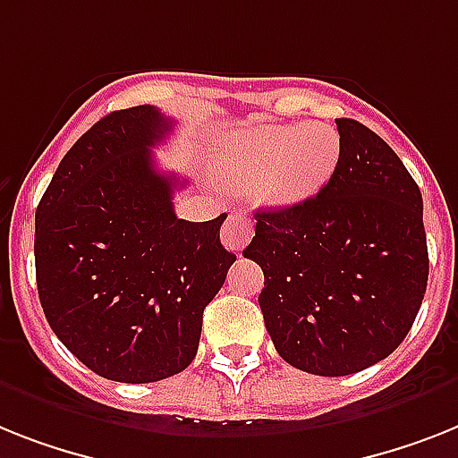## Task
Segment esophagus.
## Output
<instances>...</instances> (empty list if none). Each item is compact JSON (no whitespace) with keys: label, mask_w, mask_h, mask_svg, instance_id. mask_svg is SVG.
<instances>
[{"label":"esophagus","mask_w":458,"mask_h":458,"mask_svg":"<svg viewBox=\"0 0 458 458\" xmlns=\"http://www.w3.org/2000/svg\"><path fill=\"white\" fill-rule=\"evenodd\" d=\"M252 238V222L245 217L241 210H233L229 217H226L225 226H222V243L229 248V250L241 252L245 245L250 243Z\"/></svg>","instance_id":"1"}]
</instances>
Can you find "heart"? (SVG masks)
Returning a JSON list of instances; mask_svg holds the SVG:
<instances>
[{"label": "heart", "mask_w": 458, "mask_h": 458, "mask_svg": "<svg viewBox=\"0 0 458 458\" xmlns=\"http://www.w3.org/2000/svg\"><path fill=\"white\" fill-rule=\"evenodd\" d=\"M342 142L327 123H264L248 128L229 147L225 180L255 184L257 201L288 208L318 194L339 164Z\"/></svg>", "instance_id": "heart-1"}]
</instances>
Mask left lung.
<instances>
[{"label":"left lung","instance_id":"left-lung-1","mask_svg":"<svg viewBox=\"0 0 458 458\" xmlns=\"http://www.w3.org/2000/svg\"><path fill=\"white\" fill-rule=\"evenodd\" d=\"M342 154L318 194L257 210L243 257L264 271L259 306L278 356L344 377L384 360L417 318L428 283L424 201L398 154L337 119Z\"/></svg>","mask_w":458,"mask_h":458}]
</instances>
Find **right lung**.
<instances>
[{
  "label": "right lung",
  "mask_w": 458,
  "mask_h": 458,
  "mask_svg": "<svg viewBox=\"0 0 458 458\" xmlns=\"http://www.w3.org/2000/svg\"><path fill=\"white\" fill-rule=\"evenodd\" d=\"M173 121L152 105L112 112L60 161L34 215L37 290L51 330L86 368L149 384L182 372L203 309L236 255L220 243L226 215L177 220V175L152 147Z\"/></svg>",
  "instance_id": "obj_1"
}]
</instances>
